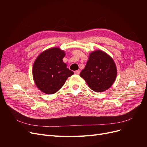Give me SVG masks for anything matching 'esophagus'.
I'll list each match as a JSON object with an SVG mask.
<instances>
[{
  "label": "esophagus",
  "mask_w": 147,
  "mask_h": 147,
  "mask_svg": "<svg viewBox=\"0 0 147 147\" xmlns=\"http://www.w3.org/2000/svg\"><path fill=\"white\" fill-rule=\"evenodd\" d=\"M74 73H75L76 74H80V71H79V70L75 71H74Z\"/></svg>",
  "instance_id": "34e87169"
}]
</instances>
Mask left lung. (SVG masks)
Segmentation results:
<instances>
[{"label":"left lung","mask_w":147,"mask_h":147,"mask_svg":"<svg viewBox=\"0 0 147 147\" xmlns=\"http://www.w3.org/2000/svg\"><path fill=\"white\" fill-rule=\"evenodd\" d=\"M88 86L95 92H102L109 89L117 77V68L113 58L105 52H92L86 65L80 74Z\"/></svg>","instance_id":"left-lung-1"}]
</instances>
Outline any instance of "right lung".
<instances>
[{"label":"right lung","mask_w":147,"mask_h":147,"mask_svg":"<svg viewBox=\"0 0 147 147\" xmlns=\"http://www.w3.org/2000/svg\"><path fill=\"white\" fill-rule=\"evenodd\" d=\"M65 55V52L60 48H52L42 52L36 59L32 70L33 79L43 93H56L68 77L74 74L63 61Z\"/></svg>","instance_id":"add662e5"}]
</instances>
